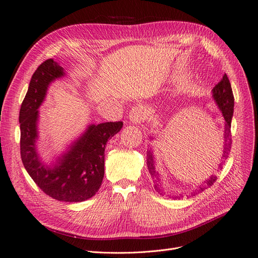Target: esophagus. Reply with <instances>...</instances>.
Listing matches in <instances>:
<instances>
[{"label":"esophagus","instance_id":"34e87169","mask_svg":"<svg viewBox=\"0 0 258 258\" xmlns=\"http://www.w3.org/2000/svg\"><path fill=\"white\" fill-rule=\"evenodd\" d=\"M129 119L136 124L143 122L146 119V110L142 105L134 106L129 113Z\"/></svg>","mask_w":258,"mask_h":258}]
</instances>
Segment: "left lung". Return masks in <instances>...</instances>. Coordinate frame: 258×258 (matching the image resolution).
Instances as JSON below:
<instances>
[{
	"label": "left lung",
	"instance_id": "8db88e82",
	"mask_svg": "<svg viewBox=\"0 0 258 258\" xmlns=\"http://www.w3.org/2000/svg\"><path fill=\"white\" fill-rule=\"evenodd\" d=\"M213 92V98L215 100V102L220 108L224 119H225V128H224V146H223V154L221 157V163L218 165V169L223 168V163L225 162V160L228 158V155L230 152L231 148V119H232V114H233V105H235V99H233V93H232V89H231V85L230 82L228 80V77L226 74H224L222 81L218 83L217 85H215V87L212 89ZM154 154L152 148L147 151L146 154V163H147V168L148 171H150V174L153 178L154 182V186L155 189L160 190L161 188V178L159 173L156 171L155 169V161H154ZM216 175H211L208 179L202 183L201 185H199V189H197L198 191H202L204 189H206L207 187L212 186L215 181H216ZM175 198H178V196H176Z\"/></svg>",
	"mask_w": 258,
	"mask_h": 258
}]
</instances>
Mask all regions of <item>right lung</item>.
<instances>
[{
    "label": "right lung",
    "mask_w": 258,
    "mask_h": 258,
    "mask_svg": "<svg viewBox=\"0 0 258 258\" xmlns=\"http://www.w3.org/2000/svg\"><path fill=\"white\" fill-rule=\"evenodd\" d=\"M64 70L47 59L31 77L19 112L20 155L23 166L35 184L49 197L64 202H82L95 196L104 176L106 142L122 128L121 121L90 124L51 167L38 157V107L48 86L63 76Z\"/></svg>",
    "instance_id": "obj_1"
}]
</instances>
